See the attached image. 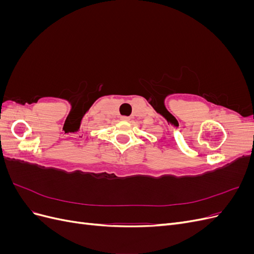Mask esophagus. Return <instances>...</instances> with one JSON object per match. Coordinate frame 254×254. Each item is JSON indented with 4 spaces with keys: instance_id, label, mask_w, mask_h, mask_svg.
<instances>
[{
    "instance_id": "esophagus-1",
    "label": "esophagus",
    "mask_w": 254,
    "mask_h": 254,
    "mask_svg": "<svg viewBox=\"0 0 254 254\" xmlns=\"http://www.w3.org/2000/svg\"><path fill=\"white\" fill-rule=\"evenodd\" d=\"M121 120H122V121H124V122H128V121L130 120V118H128V117H122V118H121Z\"/></svg>"
}]
</instances>
